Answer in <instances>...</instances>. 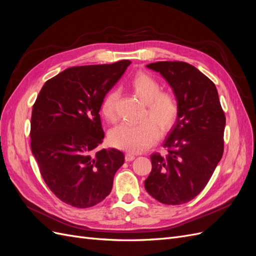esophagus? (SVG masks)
Returning <instances> with one entry per match:
<instances>
[{
    "instance_id": "esophagus-1",
    "label": "esophagus",
    "mask_w": 256,
    "mask_h": 256,
    "mask_svg": "<svg viewBox=\"0 0 256 256\" xmlns=\"http://www.w3.org/2000/svg\"><path fill=\"white\" fill-rule=\"evenodd\" d=\"M136 154H134V152H126L125 159H126V161H132V160L136 159Z\"/></svg>"
}]
</instances>
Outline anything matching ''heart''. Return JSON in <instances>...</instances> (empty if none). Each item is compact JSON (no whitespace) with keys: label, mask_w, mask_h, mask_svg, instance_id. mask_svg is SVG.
<instances>
[{"label":"heart","mask_w":256,"mask_h":256,"mask_svg":"<svg viewBox=\"0 0 256 256\" xmlns=\"http://www.w3.org/2000/svg\"><path fill=\"white\" fill-rule=\"evenodd\" d=\"M131 88L145 104L141 122L136 125L122 122L111 129L110 143L118 148L128 152H141L156 142L162 132L171 129L177 120L180 106L173 92L161 90L160 83L147 72H138L130 81ZM118 90L112 88L100 104V113L108 122L118 118L116 102Z\"/></svg>","instance_id":"heart-1"}]
</instances>
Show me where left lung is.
Masks as SVG:
<instances>
[{
  "label": "left lung",
  "mask_w": 256,
  "mask_h": 256,
  "mask_svg": "<svg viewBox=\"0 0 256 256\" xmlns=\"http://www.w3.org/2000/svg\"><path fill=\"white\" fill-rule=\"evenodd\" d=\"M147 67L171 85L180 106L176 126L164 147L150 156L144 182L158 202L180 205L194 198L214 172L224 150V114L214 83L186 62H156Z\"/></svg>",
  "instance_id": "8db88e82"
}]
</instances>
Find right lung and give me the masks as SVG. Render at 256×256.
Listing matches in <instances>:
<instances>
[{
  "label": "right lung",
  "mask_w": 256,
  "mask_h": 256,
  "mask_svg": "<svg viewBox=\"0 0 256 256\" xmlns=\"http://www.w3.org/2000/svg\"><path fill=\"white\" fill-rule=\"evenodd\" d=\"M131 64L74 66L44 84L30 118V150L46 184L62 202L95 206L110 194L125 154L102 148L100 104Z\"/></svg>",
  "instance_id": "right-lung-1"
}]
</instances>
